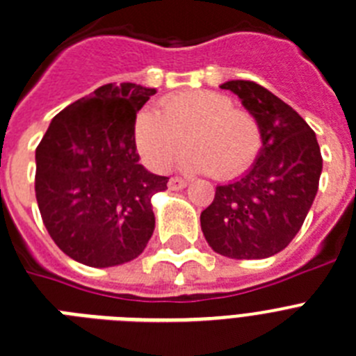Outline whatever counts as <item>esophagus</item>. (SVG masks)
I'll list each match as a JSON object with an SVG mask.
<instances>
[{
  "label": "esophagus",
  "instance_id": "obj_1",
  "mask_svg": "<svg viewBox=\"0 0 356 356\" xmlns=\"http://www.w3.org/2000/svg\"><path fill=\"white\" fill-rule=\"evenodd\" d=\"M187 184H189V181L184 180V178L172 176L167 185H169V189H171V191H180V189H185V187H187Z\"/></svg>",
  "mask_w": 356,
  "mask_h": 356
}]
</instances>
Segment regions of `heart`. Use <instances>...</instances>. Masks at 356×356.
Segmentation results:
<instances>
[{
	"label": "heart",
	"instance_id": "1",
	"mask_svg": "<svg viewBox=\"0 0 356 356\" xmlns=\"http://www.w3.org/2000/svg\"><path fill=\"white\" fill-rule=\"evenodd\" d=\"M135 142L154 171H165L189 144L193 153L181 160V169L230 180L256 162L263 135L256 117L234 108L229 95L194 90L167 97L158 111H140L135 120Z\"/></svg>",
	"mask_w": 356,
	"mask_h": 356
}]
</instances>
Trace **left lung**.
Segmentation results:
<instances>
[{
    "label": "left lung",
    "instance_id": "8db88e82",
    "mask_svg": "<svg viewBox=\"0 0 356 356\" xmlns=\"http://www.w3.org/2000/svg\"><path fill=\"white\" fill-rule=\"evenodd\" d=\"M256 117L263 147L239 180L216 187L200 216L203 236L230 259H265L286 248L306 220L318 189L323 156L306 120L254 81L221 84Z\"/></svg>",
    "mask_w": 356,
    "mask_h": 356
}]
</instances>
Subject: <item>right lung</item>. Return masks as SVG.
<instances>
[{
	"label": "right lung",
	"instance_id": "right-lung-1",
	"mask_svg": "<svg viewBox=\"0 0 356 356\" xmlns=\"http://www.w3.org/2000/svg\"><path fill=\"white\" fill-rule=\"evenodd\" d=\"M154 88L104 84L75 100L35 149V198L50 238L66 256L95 268L135 259L153 236V194L167 176L136 153L135 120Z\"/></svg>",
	"mask_w": 356,
	"mask_h": 356
}]
</instances>
